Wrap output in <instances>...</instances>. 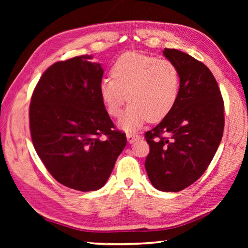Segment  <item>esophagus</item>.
<instances>
[{
  "instance_id": "esophagus-1",
  "label": "esophagus",
  "mask_w": 248,
  "mask_h": 248,
  "mask_svg": "<svg viewBox=\"0 0 248 248\" xmlns=\"http://www.w3.org/2000/svg\"><path fill=\"white\" fill-rule=\"evenodd\" d=\"M141 139V137L139 134H136V133H131V132H128L127 133V140L129 143H133V142H136L137 140Z\"/></svg>"
}]
</instances>
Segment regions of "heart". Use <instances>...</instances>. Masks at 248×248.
Segmentation results:
<instances>
[{"instance_id": "heart-1", "label": "heart", "mask_w": 248, "mask_h": 248, "mask_svg": "<svg viewBox=\"0 0 248 248\" xmlns=\"http://www.w3.org/2000/svg\"><path fill=\"white\" fill-rule=\"evenodd\" d=\"M111 78L100 82L99 95L111 117L120 116L119 125L133 131L146 121L164 119L174 108L179 93V73L173 62L140 53H125L110 70Z\"/></svg>"}]
</instances>
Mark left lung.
<instances>
[{
    "label": "left lung",
    "instance_id": "1",
    "mask_svg": "<svg viewBox=\"0 0 248 248\" xmlns=\"http://www.w3.org/2000/svg\"><path fill=\"white\" fill-rule=\"evenodd\" d=\"M165 58L177 68L179 93L174 108L145 133L150 153L145 170L161 191L177 192L201 177L223 136L224 103L211 71L202 62L176 49Z\"/></svg>",
    "mask_w": 248,
    "mask_h": 248
}]
</instances>
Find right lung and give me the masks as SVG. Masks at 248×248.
I'll use <instances>...</instances> for the list:
<instances>
[{"label":"right lung","instance_id":"1","mask_svg":"<svg viewBox=\"0 0 248 248\" xmlns=\"http://www.w3.org/2000/svg\"><path fill=\"white\" fill-rule=\"evenodd\" d=\"M92 56L52 64L29 106L33 148L53 178L71 189H100L127 138L115 129L99 95L104 70Z\"/></svg>","mask_w":248,"mask_h":248}]
</instances>
